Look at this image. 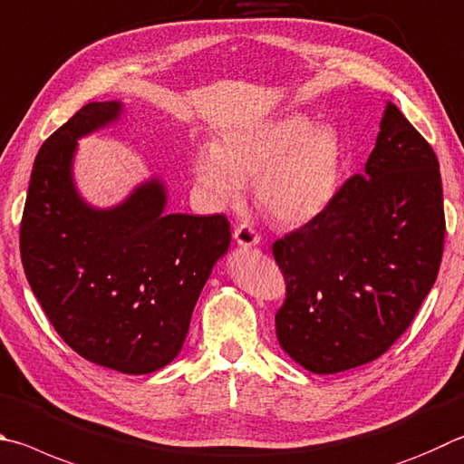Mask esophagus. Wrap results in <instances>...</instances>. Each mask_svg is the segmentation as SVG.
I'll return each mask as SVG.
<instances>
[{
  "label": "esophagus",
  "instance_id": "obj_1",
  "mask_svg": "<svg viewBox=\"0 0 464 464\" xmlns=\"http://www.w3.org/2000/svg\"><path fill=\"white\" fill-rule=\"evenodd\" d=\"M233 237H235V241H237L239 246H243V247L257 246V243L261 241L259 233H256V231L251 229V227H249V225H246V223H241V225L235 227V233H233Z\"/></svg>",
  "mask_w": 464,
  "mask_h": 464
}]
</instances>
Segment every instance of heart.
I'll return each mask as SVG.
<instances>
[{
    "label": "heart",
    "instance_id": "heart-1",
    "mask_svg": "<svg viewBox=\"0 0 464 464\" xmlns=\"http://www.w3.org/2000/svg\"><path fill=\"white\" fill-rule=\"evenodd\" d=\"M341 164L336 131L290 113L200 150L192 168L210 203H235L243 182L256 179L257 207L272 221L296 227L313 221L331 203Z\"/></svg>",
    "mask_w": 464,
    "mask_h": 464
}]
</instances>
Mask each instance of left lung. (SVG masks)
I'll return each mask as SVG.
<instances>
[{"label": "left lung", "instance_id": "8db88e82", "mask_svg": "<svg viewBox=\"0 0 464 464\" xmlns=\"http://www.w3.org/2000/svg\"><path fill=\"white\" fill-rule=\"evenodd\" d=\"M444 233L438 158L387 103L365 172L313 221L274 241L285 282L276 313L282 349L318 375L383 355L436 282Z\"/></svg>", "mask_w": 464, "mask_h": 464}]
</instances>
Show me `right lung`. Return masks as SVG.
Segmentation results:
<instances>
[{"instance_id": "right-lung-1", "label": "right lung", "mask_w": 464, "mask_h": 464, "mask_svg": "<svg viewBox=\"0 0 464 464\" xmlns=\"http://www.w3.org/2000/svg\"><path fill=\"white\" fill-rule=\"evenodd\" d=\"M87 103L34 160L20 225L24 272L61 339L92 363L141 375L179 355L215 261L231 243L225 215H166L158 180L97 210L72 187L77 140L117 120Z\"/></svg>"}]
</instances>
